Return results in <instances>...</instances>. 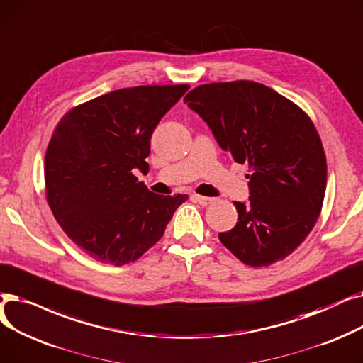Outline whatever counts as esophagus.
<instances>
[{
  "label": "esophagus",
  "instance_id": "esophagus-1",
  "mask_svg": "<svg viewBox=\"0 0 363 363\" xmlns=\"http://www.w3.org/2000/svg\"><path fill=\"white\" fill-rule=\"evenodd\" d=\"M194 199H195L196 202H199V205H202V206H206V205H210V203H213V202L216 201V198H208V196H201V195H194Z\"/></svg>",
  "mask_w": 363,
  "mask_h": 363
}]
</instances>
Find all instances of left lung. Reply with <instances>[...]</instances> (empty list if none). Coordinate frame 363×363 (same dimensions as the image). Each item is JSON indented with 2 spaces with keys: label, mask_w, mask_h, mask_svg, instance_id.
<instances>
[{
  "label": "left lung",
  "mask_w": 363,
  "mask_h": 363,
  "mask_svg": "<svg viewBox=\"0 0 363 363\" xmlns=\"http://www.w3.org/2000/svg\"><path fill=\"white\" fill-rule=\"evenodd\" d=\"M184 103L220 147L248 164L250 201L235 202L236 226L220 242L251 267L294 252L319 218L326 158L313 121L294 101L254 81L202 84Z\"/></svg>",
  "instance_id": "obj_1"
}]
</instances>
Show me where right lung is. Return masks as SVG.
<instances>
[{"label": "right lung", "mask_w": 363, "mask_h": 363, "mask_svg": "<svg viewBox=\"0 0 363 363\" xmlns=\"http://www.w3.org/2000/svg\"><path fill=\"white\" fill-rule=\"evenodd\" d=\"M189 89L115 90L72 108L56 125L44 161L45 198L63 232L94 260L135 262L189 198L152 194L134 176L149 171L152 133Z\"/></svg>", "instance_id": "right-lung-1"}]
</instances>
